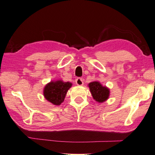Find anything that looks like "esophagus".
<instances>
[{
	"mask_svg": "<svg viewBox=\"0 0 155 155\" xmlns=\"http://www.w3.org/2000/svg\"><path fill=\"white\" fill-rule=\"evenodd\" d=\"M75 84H76L78 86H83L84 81L82 80V79L80 78H77L76 80H75Z\"/></svg>",
	"mask_w": 155,
	"mask_h": 155,
	"instance_id": "34e87169",
	"label": "esophagus"
}]
</instances>
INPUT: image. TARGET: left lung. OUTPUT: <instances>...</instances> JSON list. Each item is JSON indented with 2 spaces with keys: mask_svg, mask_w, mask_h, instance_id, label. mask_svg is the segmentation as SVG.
<instances>
[{
  "mask_svg": "<svg viewBox=\"0 0 155 155\" xmlns=\"http://www.w3.org/2000/svg\"><path fill=\"white\" fill-rule=\"evenodd\" d=\"M90 91L93 98L99 103H103L109 99L110 90L107 86H103L98 81H94L88 84Z\"/></svg>",
  "mask_w": 155,
  "mask_h": 155,
  "instance_id": "left-lung-1",
  "label": "left lung"
}]
</instances>
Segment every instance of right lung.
I'll return each mask as SVG.
<instances>
[{"label":"right lung","mask_w":155,"mask_h":155,"mask_svg":"<svg viewBox=\"0 0 155 155\" xmlns=\"http://www.w3.org/2000/svg\"><path fill=\"white\" fill-rule=\"evenodd\" d=\"M72 86L69 81H63L61 80H52L46 84L44 87L43 95L46 101L54 105L59 106L65 100L67 92Z\"/></svg>","instance_id":"1"}]
</instances>
